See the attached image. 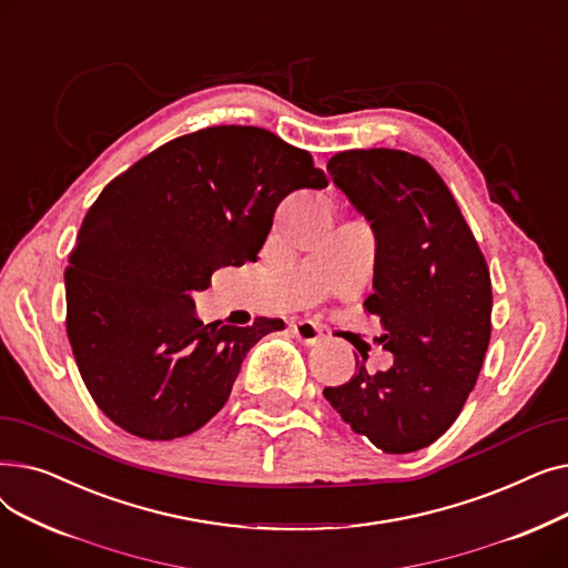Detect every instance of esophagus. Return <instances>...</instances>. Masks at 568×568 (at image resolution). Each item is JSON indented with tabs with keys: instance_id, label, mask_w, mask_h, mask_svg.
<instances>
[{
	"instance_id": "obj_1",
	"label": "esophagus",
	"mask_w": 568,
	"mask_h": 568,
	"mask_svg": "<svg viewBox=\"0 0 568 568\" xmlns=\"http://www.w3.org/2000/svg\"><path fill=\"white\" fill-rule=\"evenodd\" d=\"M292 326V334L300 338L304 345H315V343H320V338H322V334H320V329H317V324L315 322H311V320H300V322H294V324H290Z\"/></svg>"
}]
</instances>
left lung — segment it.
Wrapping results in <instances>:
<instances>
[{"mask_svg": "<svg viewBox=\"0 0 568 568\" xmlns=\"http://www.w3.org/2000/svg\"><path fill=\"white\" fill-rule=\"evenodd\" d=\"M334 184L377 239L373 294L389 371L326 386L354 433L384 454H412L442 437L474 389L490 343L493 283L460 206L435 168L400 149H347L326 163Z\"/></svg>", "mask_w": 568, "mask_h": 568, "instance_id": "left-lung-1", "label": "left lung"}]
</instances>
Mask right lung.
<instances>
[{"mask_svg": "<svg viewBox=\"0 0 568 568\" xmlns=\"http://www.w3.org/2000/svg\"><path fill=\"white\" fill-rule=\"evenodd\" d=\"M324 186L306 149L236 124L174 138L112 179L64 274L75 364L112 424L165 442L227 403L246 352L285 324H204L193 294L257 260L283 197Z\"/></svg>", "mask_w": 568, "mask_h": 568, "instance_id": "1", "label": "right lung"}]
</instances>
